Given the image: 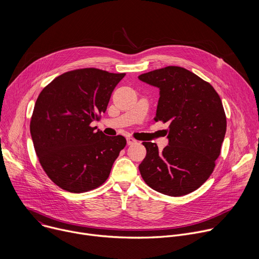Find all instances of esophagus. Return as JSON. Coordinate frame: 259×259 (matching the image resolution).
Wrapping results in <instances>:
<instances>
[{
    "mask_svg": "<svg viewBox=\"0 0 259 259\" xmlns=\"http://www.w3.org/2000/svg\"><path fill=\"white\" fill-rule=\"evenodd\" d=\"M137 141L134 139V138H132V137H127V144L128 145H132V144H135Z\"/></svg>",
    "mask_w": 259,
    "mask_h": 259,
    "instance_id": "1",
    "label": "esophagus"
}]
</instances>
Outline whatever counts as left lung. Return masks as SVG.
<instances>
[{
    "label": "left lung",
    "mask_w": 259,
    "mask_h": 259,
    "mask_svg": "<svg viewBox=\"0 0 259 259\" xmlns=\"http://www.w3.org/2000/svg\"><path fill=\"white\" fill-rule=\"evenodd\" d=\"M138 79L160 90L155 121L169 124V143L159 151L143 142L146 156L139 165L147 186L171 197L188 195L209 178L220 154L227 118L214 88L194 72L166 66Z\"/></svg>",
    "instance_id": "left-lung-1"
}]
</instances>
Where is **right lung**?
I'll return each instance as SVG.
<instances>
[{
  "label": "right lung",
  "instance_id": "1",
  "mask_svg": "<svg viewBox=\"0 0 259 259\" xmlns=\"http://www.w3.org/2000/svg\"><path fill=\"white\" fill-rule=\"evenodd\" d=\"M125 73L82 68L62 73L40 93L30 120L34 151L48 177L62 190L84 193L107 179L126 145L90 126L103 114Z\"/></svg>",
  "mask_w": 259,
  "mask_h": 259
}]
</instances>
